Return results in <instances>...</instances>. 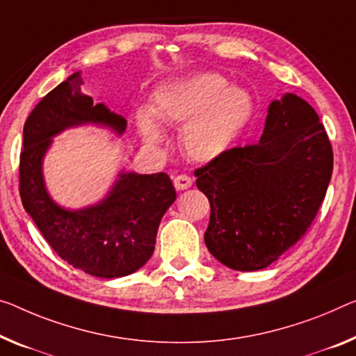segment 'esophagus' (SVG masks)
Here are the masks:
<instances>
[{
    "mask_svg": "<svg viewBox=\"0 0 356 356\" xmlns=\"http://www.w3.org/2000/svg\"><path fill=\"white\" fill-rule=\"evenodd\" d=\"M173 184L178 191H184L193 186V179H191L188 175H178V177L173 178Z\"/></svg>",
    "mask_w": 356,
    "mask_h": 356,
    "instance_id": "obj_1",
    "label": "esophagus"
}]
</instances>
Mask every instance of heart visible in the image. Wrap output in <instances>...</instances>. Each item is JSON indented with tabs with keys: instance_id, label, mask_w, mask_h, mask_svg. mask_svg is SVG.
Returning a JSON list of instances; mask_svg holds the SVG:
<instances>
[{
	"instance_id": "obj_1",
	"label": "heart",
	"mask_w": 356,
	"mask_h": 356,
	"mask_svg": "<svg viewBox=\"0 0 356 356\" xmlns=\"http://www.w3.org/2000/svg\"><path fill=\"white\" fill-rule=\"evenodd\" d=\"M256 113L253 95L231 86L220 73L202 71L168 81L152 94V105L135 109V124L147 145H161V124L184 125L186 154L210 162L226 154L248 129Z\"/></svg>"
}]
</instances>
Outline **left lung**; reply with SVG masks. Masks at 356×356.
I'll return each mask as SVG.
<instances>
[{
	"label": "left lung",
	"mask_w": 356,
	"mask_h": 356,
	"mask_svg": "<svg viewBox=\"0 0 356 356\" xmlns=\"http://www.w3.org/2000/svg\"><path fill=\"white\" fill-rule=\"evenodd\" d=\"M210 202L204 235L234 270H259L307 232L332 175V147L318 114L294 94L273 100L259 143L232 147L197 168Z\"/></svg>",
	"instance_id": "left-lung-1"
}]
</instances>
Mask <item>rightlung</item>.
Returning a JSON list of instances; mask_svg holds the SVG:
<instances>
[{"label":"right lung","mask_w":356,"mask_h":356,"mask_svg":"<svg viewBox=\"0 0 356 356\" xmlns=\"http://www.w3.org/2000/svg\"><path fill=\"white\" fill-rule=\"evenodd\" d=\"M79 73L38 103L24 125L20 199L54 251L76 269L100 278L125 277L151 258L162 216L175 199L167 173L119 172L100 202L70 210L47 193L42 162L52 138L63 130L94 124L121 136L127 121L81 92Z\"/></svg>","instance_id":"obj_1"}]
</instances>
